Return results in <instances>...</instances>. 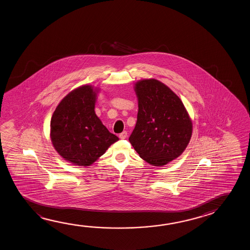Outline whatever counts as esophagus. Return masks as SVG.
<instances>
[{
	"mask_svg": "<svg viewBox=\"0 0 250 250\" xmlns=\"http://www.w3.org/2000/svg\"><path fill=\"white\" fill-rule=\"evenodd\" d=\"M127 136V131H123V133H121L120 135H119V137L121 138V139H126Z\"/></svg>",
	"mask_w": 250,
	"mask_h": 250,
	"instance_id": "obj_1",
	"label": "esophagus"
}]
</instances>
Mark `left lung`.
Returning a JSON list of instances; mask_svg holds the SVG:
<instances>
[{
  "mask_svg": "<svg viewBox=\"0 0 250 250\" xmlns=\"http://www.w3.org/2000/svg\"><path fill=\"white\" fill-rule=\"evenodd\" d=\"M135 91L138 114L129 142L144 161L154 166L167 165L190 142V116L178 95L157 80L138 81Z\"/></svg>",
  "mask_w": 250,
  "mask_h": 250,
  "instance_id": "8db88e82",
  "label": "left lung"
}]
</instances>
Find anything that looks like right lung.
Segmentation results:
<instances>
[{
  "instance_id": "1",
  "label": "right lung",
  "mask_w": 250,
  "mask_h": 250,
  "mask_svg": "<svg viewBox=\"0 0 250 250\" xmlns=\"http://www.w3.org/2000/svg\"><path fill=\"white\" fill-rule=\"evenodd\" d=\"M98 92L99 89L90 85L74 89L52 114L51 143L57 152L72 165H92L119 140L95 114Z\"/></svg>"
}]
</instances>
